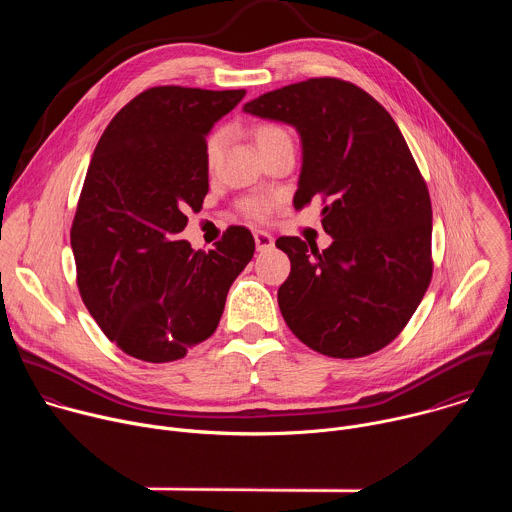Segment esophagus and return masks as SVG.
<instances>
[{
  "instance_id": "1",
  "label": "esophagus",
  "mask_w": 512,
  "mask_h": 512,
  "mask_svg": "<svg viewBox=\"0 0 512 512\" xmlns=\"http://www.w3.org/2000/svg\"><path fill=\"white\" fill-rule=\"evenodd\" d=\"M253 237H255V247H257V251H269V249H273V245H275L273 237H271L267 231H255Z\"/></svg>"
}]
</instances>
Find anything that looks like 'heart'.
<instances>
[{
    "instance_id": "heart-1",
    "label": "heart",
    "mask_w": 512,
    "mask_h": 512,
    "mask_svg": "<svg viewBox=\"0 0 512 512\" xmlns=\"http://www.w3.org/2000/svg\"><path fill=\"white\" fill-rule=\"evenodd\" d=\"M253 139H255V145H257L259 154L265 152V150H269V148H273V145H277V143L291 141L289 133H287L281 125H277V123H257V125L253 127ZM221 141H223V139H221V133H214V135L208 139V143H206V162H208L210 166L218 160V154H221ZM245 210H247L249 214H253V216H263L265 210H267V206H265V202H261V200H247V202H245Z\"/></svg>"
}]
</instances>
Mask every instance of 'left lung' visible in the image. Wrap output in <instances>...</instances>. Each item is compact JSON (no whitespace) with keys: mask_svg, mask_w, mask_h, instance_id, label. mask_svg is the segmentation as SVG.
I'll return each mask as SVG.
<instances>
[{"mask_svg":"<svg viewBox=\"0 0 512 512\" xmlns=\"http://www.w3.org/2000/svg\"><path fill=\"white\" fill-rule=\"evenodd\" d=\"M294 127L302 170L294 206L322 200L332 245L279 237L291 271L281 316L312 350L358 358L405 328L431 281V202L407 143L383 105L340 79H308L243 107Z\"/></svg>","mask_w":512,"mask_h":512,"instance_id":"8db88e82","label":"left lung"}]
</instances>
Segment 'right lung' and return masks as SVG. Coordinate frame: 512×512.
Returning a JSON list of instances; mask_svg holds the SVG:
<instances>
[{"label": "right lung", "mask_w": 512, "mask_h": 512, "mask_svg": "<svg viewBox=\"0 0 512 512\" xmlns=\"http://www.w3.org/2000/svg\"><path fill=\"white\" fill-rule=\"evenodd\" d=\"M245 91L154 87L103 131L70 247L81 298L105 336L145 362H170L210 338L229 287L255 253L245 227L210 251L180 233L208 192L206 135Z\"/></svg>", "instance_id": "obj_1"}]
</instances>
